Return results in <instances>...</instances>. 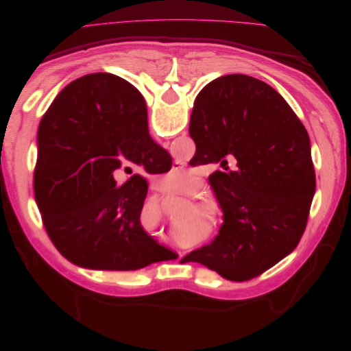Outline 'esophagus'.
I'll list each match as a JSON object with an SVG mask.
<instances>
[{"label":"esophagus","instance_id":"34e87169","mask_svg":"<svg viewBox=\"0 0 351 351\" xmlns=\"http://www.w3.org/2000/svg\"><path fill=\"white\" fill-rule=\"evenodd\" d=\"M173 168H174V169H183V168H184V164H180V162H174V164H173ZM154 190H156V192H161V193H165V192H164V190H162L161 187H159V186L154 187Z\"/></svg>","mask_w":351,"mask_h":351}]
</instances>
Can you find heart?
<instances>
[{
  "mask_svg": "<svg viewBox=\"0 0 351 351\" xmlns=\"http://www.w3.org/2000/svg\"><path fill=\"white\" fill-rule=\"evenodd\" d=\"M190 182H192L190 176L182 171H168L164 177V184L168 190H171V192H182V190H186L190 186Z\"/></svg>",
  "mask_w": 351,
  "mask_h": 351,
  "instance_id": "b5f03b06",
  "label": "heart"
}]
</instances>
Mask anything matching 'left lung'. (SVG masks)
<instances>
[{
  "mask_svg": "<svg viewBox=\"0 0 351 351\" xmlns=\"http://www.w3.org/2000/svg\"><path fill=\"white\" fill-rule=\"evenodd\" d=\"M189 133L209 162L236 171L210 176L224 212L219 234L187 254L230 281H247L299 244L315 195L311 141L290 105L268 83L227 74L196 97Z\"/></svg>",
  "mask_w": 351,
  "mask_h": 351,
  "instance_id": "obj_1",
  "label": "left lung"
}]
</instances>
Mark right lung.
<instances>
[{
  "instance_id": "obj_1",
  "label": "right lung",
  "mask_w": 351,
  "mask_h": 351,
  "mask_svg": "<svg viewBox=\"0 0 351 351\" xmlns=\"http://www.w3.org/2000/svg\"><path fill=\"white\" fill-rule=\"evenodd\" d=\"M167 158L151 141L146 104L129 82L90 73L69 83L39 123L34 177L42 221L62 256L97 271L176 259L141 226L143 177L114 180L124 165L149 171Z\"/></svg>"
}]
</instances>
